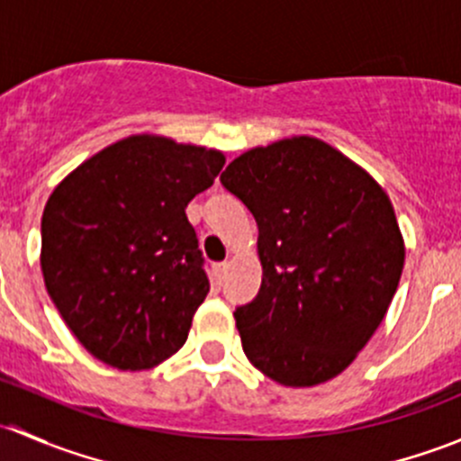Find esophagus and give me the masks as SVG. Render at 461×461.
<instances>
[{"mask_svg": "<svg viewBox=\"0 0 461 461\" xmlns=\"http://www.w3.org/2000/svg\"><path fill=\"white\" fill-rule=\"evenodd\" d=\"M227 267H230V263H216V265H213V274H216L218 283H222V278H225Z\"/></svg>", "mask_w": 461, "mask_h": 461, "instance_id": "1", "label": "esophagus"}]
</instances>
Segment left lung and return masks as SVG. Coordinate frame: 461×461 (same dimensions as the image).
<instances>
[{"mask_svg": "<svg viewBox=\"0 0 461 461\" xmlns=\"http://www.w3.org/2000/svg\"><path fill=\"white\" fill-rule=\"evenodd\" d=\"M221 183L258 225L263 281L257 299L234 312L248 359L290 388L341 375L402 278L406 248L388 194L310 136L240 153Z\"/></svg>", "mask_w": 461, "mask_h": 461, "instance_id": "obj_1", "label": "left lung"}]
</instances>
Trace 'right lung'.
Listing matches in <instances>:
<instances>
[{"label": "right lung", "mask_w": 461, "mask_h": 461, "mask_svg": "<svg viewBox=\"0 0 461 461\" xmlns=\"http://www.w3.org/2000/svg\"><path fill=\"white\" fill-rule=\"evenodd\" d=\"M222 165L216 149L140 133L53 189L41 213L44 285L95 359L147 370L187 341L209 281L185 209Z\"/></svg>", "instance_id": "obj_1"}]
</instances>
